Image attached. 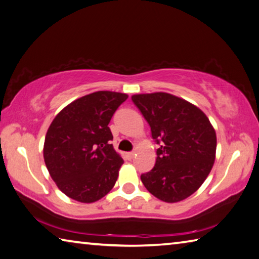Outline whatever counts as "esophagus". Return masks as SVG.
<instances>
[{"label":"esophagus","mask_w":259,"mask_h":259,"mask_svg":"<svg viewBox=\"0 0 259 259\" xmlns=\"http://www.w3.org/2000/svg\"><path fill=\"white\" fill-rule=\"evenodd\" d=\"M128 157H129V158H134V157H135V152L128 153Z\"/></svg>","instance_id":"obj_1"}]
</instances>
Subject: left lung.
Returning a JSON list of instances; mask_svg holds the SVG:
<instances>
[{
  "label": "left lung",
  "mask_w": 259,
  "mask_h": 259,
  "mask_svg": "<svg viewBox=\"0 0 259 259\" xmlns=\"http://www.w3.org/2000/svg\"><path fill=\"white\" fill-rule=\"evenodd\" d=\"M134 104L159 145L153 170L140 176L150 194L177 203L194 194L213 167L216 134L198 107L167 93L138 94Z\"/></svg>",
  "instance_id": "8db88e82"
}]
</instances>
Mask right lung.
Instances as JSON below:
<instances>
[{"label":"right lung","instance_id":"add662e5","mask_svg":"<svg viewBox=\"0 0 259 259\" xmlns=\"http://www.w3.org/2000/svg\"><path fill=\"white\" fill-rule=\"evenodd\" d=\"M128 95L101 91L70 103L52 121L44 161L59 189L80 203H94L114 187L123 159L109 123Z\"/></svg>","mask_w":259,"mask_h":259}]
</instances>
